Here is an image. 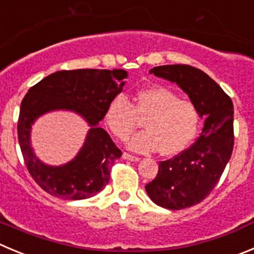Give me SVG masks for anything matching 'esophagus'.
<instances>
[{
	"label": "esophagus",
	"mask_w": 254,
	"mask_h": 254,
	"mask_svg": "<svg viewBox=\"0 0 254 254\" xmlns=\"http://www.w3.org/2000/svg\"><path fill=\"white\" fill-rule=\"evenodd\" d=\"M123 158H124L125 160H130V162H139V160H140V158H138V156L130 155V154L127 153L123 154Z\"/></svg>",
	"instance_id": "esophagus-1"
}]
</instances>
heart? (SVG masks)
Masks as SVG:
<instances>
[{
	"instance_id": "heart-1",
	"label": "heart",
	"mask_w": 254,
	"mask_h": 254,
	"mask_svg": "<svg viewBox=\"0 0 254 254\" xmlns=\"http://www.w3.org/2000/svg\"><path fill=\"white\" fill-rule=\"evenodd\" d=\"M136 115L145 119V130L134 135L127 148L141 154L159 150L163 156H173L182 153L194 140L200 124L195 104L163 86L139 91L134 106L125 95H116L106 106L104 122L115 138L125 140L136 127Z\"/></svg>"
}]
</instances>
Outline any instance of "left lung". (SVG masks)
<instances>
[{
    "label": "left lung",
    "mask_w": 254,
    "mask_h": 254,
    "mask_svg": "<svg viewBox=\"0 0 254 254\" xmlns=\"http://www.w3.org/2000/svg\"><path fill=\"white\" fill-rule=\"evenodd\" d=\"M149 72L177 84L204 119L195 143L173 159L160 162L155 179L145 186L155 204L179 210L202 202L223 174L234 145L233 103L214 80L193 66H156Z\"/></svg>",
    "instance_id": "8db88e82"
}]
</instances>
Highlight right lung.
<instances>
[{
	"instance_id": "add662e5",
	"label": "right lung",
	"mask_w": 254,
	"mask_h": 254,
	"mask_svg": "<svg viewBox=\"0 0 254 254\" xmlns=\"http://www.w3.org/2000/svg\"><path fill=\"white\" fill-rule=\"evenodd\" d=\"M124 70L79 68L54 72L23 98L17 123L18 143L25 164L34 181L58 198L80 200L103 190L110 179V169L122 150L108 132L99 127L109 101L123 91ZM72 111L88 123L84 144L70 162L63 166L45 165L30 145V127L40 116L51 111Z\"/></svg>"
}]
</instances>
